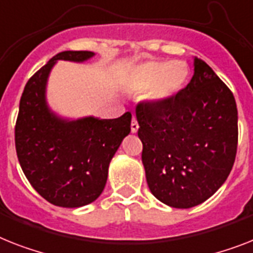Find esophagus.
Instances as JSON below:
<instances>
[{"label": "esophagus", "instance_id": "34e87169", "mask_svg": "<svg viewBox=\"0 0 253 253\" xmlns=\"http://www.w3.org/2000/svg\"><path fill=\"white\" fill-rule=\"evenodd\" d=\"M138 128H139L138 123H137L135 118H133V120H131V124H130L131 133H137V131H138Z\"/></svg>", "mask_w": 253, "mask_h": 253}]
</instances>
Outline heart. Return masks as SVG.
<instances>
[{"label": "heart", "instance_id": "b5f03b06", "mask_svg": "<svg viewBox=\"0 0 253 253\" xmlns=\"http://www.w3.org/2000/svg\"><path fill=\"white\" fill-rule=\"evenodd\" d=\"M189 79V67L182 60L150 59L129 71L126 84L131 90H147L151 103L170 101L183 90Z\"/></svg>", "mask_w": 253, "mask_h": 253}]
</instances>
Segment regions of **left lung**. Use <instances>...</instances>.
Instances as JSON below:
<instances>
[{
    "instance_id": "left-lung-1",
    "label": "left lung",
    "mask_w": 253,
    "mask_h": 253,
    "mask_svg": "<svg viewBox=\"0 0 253 253\" xmlns=\"http://www.w3.org/2000/svg\"><path fill=\"white\" fill-rule=\"evenodd\" d=\"M135 116L156 199L191 208L224 185L237 155V103L204 60L194 58V76L181 93L164 103H139Z\"/></svg>"
}]
</instances>
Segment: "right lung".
I'll return each mask as SVG.
<instances>
[{"label": "right lung", "mask_w": 253, "mask_h": 253, "mask_svg": "<svg viewBox=\"0 0 253 253\" xmlns=\"http://www.w3.org/2000/svg\"><path fill=\"white\" fill-rule=\"evenodd\" d=\"M93 51H62L33 75L19 103L15 147L23 172L49 203L64 208L90 204L103 191L108 167L130 133L131 114L118 119H68L51 110L46 89L58 60L84 63Z\"/></svg>", "instance_id": "1"}]
</instances>
